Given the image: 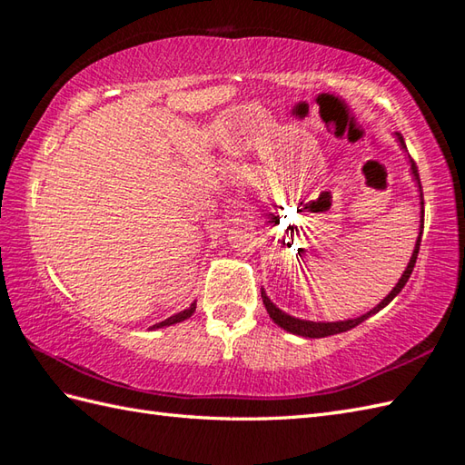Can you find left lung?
<instances>
[{
  "label": "left lung",
  "mask_w": 465,
  "mask_h": 465,
  "mask_svg": "<svg viewBox=\"0 0 465 465\" xmlns=\"http://www.w3.org/2000/svg\"><path fill=\"white\" fill-rule=\"evenodd\" d=\"M396 137H398L400 147L406 149V143H404V139H401L400 133H396ZM410 169H411V177H414V181L418 183V189H420V204H421V211H420V214H421V216H420V234H418L414 252H411V259H410V262H408V266H406V271H404V274H401L398 284H396L394 288H391V292H390L378 306H374L372 311L362 314V316H358V318H352V320H340V322H312V320H301V318H294V316H291V314L282 312L281 308H278L276 304H272L271 298L266 296L264 288H261V296H262V302H264V306H266V312L271 314V318L274 320V322H276L278 326L284 328L286 332H292V334H296V336H304V338H324V336L340 334V332H346V330H350V328L358 326L360 322H364V320L370 318L372 314L380 312L381 308L388 306V304H390L391 301H394V298L400 294V291L406 286L408 278H410L411 271H414V266H416V259H418V252H420V242H421V231H424V194H421V183H420L418 167H416V163L411 161V159H410Z\"/></svg>",
  "instance_id": "1"
}]
</instances>
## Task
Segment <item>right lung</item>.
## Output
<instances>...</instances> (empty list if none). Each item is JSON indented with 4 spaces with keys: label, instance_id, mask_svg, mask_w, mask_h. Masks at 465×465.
<instances>
[{
    "label": "right lung",
    "instance_id": "obj_1",
    "mask_svg": "<svg viewBox=\"0 0 465 465\" xmlns=\"http://www.w3.org/2000/svg\"><path fill=\"white\" fill-rule=\"evenodd\" d=\"M194 308H197V302H193L189 308H184L183 312L174 314V316H171V318H167V320H163V322H159V324H153V326H151V330H154V328H163V326H171V324H177V322H183V320H187V318H191V316H193Z\"/></svg>",
    "mask_w": 465,
    "mask_h": 465
}]
</instances>
